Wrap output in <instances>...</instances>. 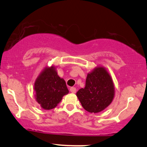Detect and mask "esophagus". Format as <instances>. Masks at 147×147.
Instances as JSON below:
<instances>
[{"label": "esophagus", "mask_w": 147, "mask_h": 147, "mask_svg": "<svg viewBox=\"0 0 147 147\" xmlns=\"http://www.w3.org/2000/svg\"><path fill=\"white\" fill-rule=\"evenodd\" d=\"M76 90H76V88H74V87H72V88H71L70 89V91L72 93H75L76 92Z\"/></svg>", "instance_id": "34e87169"}]
</instances>
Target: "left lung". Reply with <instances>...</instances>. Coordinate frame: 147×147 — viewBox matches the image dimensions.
I'll use <instances>...</instances> for the list:
<instances>
[{
    "mask_svg": "<svg viewBox=\"0 0 147 147\" xmlns=\"http://www.w3.org/2000/svg\"><path fill=\"white\" fill-rule=\"evenodd\" d=\"M77 96L88 112L98 113L108 107L114 96V86L107 70L98 66L88 73L86 86L77 92Z\"/></svg>",
    "mask_w": 147,
    "mask_h": 147,
    "instance_id": "1",
    "label": "left lung"
}]
</instances>
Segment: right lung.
Segmentation results:
<instances>
[{"mask_svg": "<svg viewBox=\"0 0 147 147\" xmlns=\"http://www.w3.org/2000/svg\"><path fill=\"white\" fill-rule=\"evenodd\" d=\"M37 102L45 109H53L68 94L64 79L57 75L55 67H46L35 81Z\"/></svg>", "mask_w": 147, "mask_h": 147, "instance_id": "1", "label": "right lung"}]
</instances>
